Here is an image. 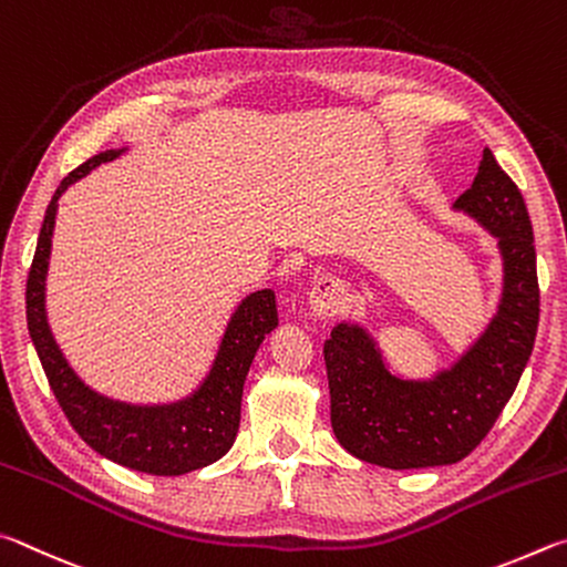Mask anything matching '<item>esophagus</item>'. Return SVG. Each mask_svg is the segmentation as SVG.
<instances>
[{"label":"esophagus","mask_w":567,"mask_h":567,"mask_svg":"<svg viewBox=\"0 0 567 567\" xmlns=\"http://www.w3.org/2000/svg\"><path fill=\"white\" fill-rule=\"evenodd\" d=\"M341 296H343V286L339 278H331L326 276L321 278L319 284L313 286L311 291V309L319 313V316H329V313H336L341 309Z\"/></svg>","instance_id":"esophagus-1"}]
</instances>
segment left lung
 I'll use <instances>...</instances> for the list:
<instances>
[{
  "label": "left lung",
  "mask_w": 567,
  "mask_h": 567,
  "mask_svg": "<svg viewBox=\"0 0 567 567\" xmlns=\"http://www.w3.org/2000/svg\"><path fill=\"white\" fill-rule=\"evenodd\" d=\"M455 208L498 238L505 264L498 313L473 349L433 381H403L385 371L359 326L339 323L323 343L333 433L365 463L405 471L463 461L498 421L530 359L540 316L533 226L491 148Z\"/></svg>",
  "instance_id": "obj_1"
}]
</instances>
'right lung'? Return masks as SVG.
Returning <instances> with one entry per match:
<instances>
[{"instance_id": "1", "label": "right lung", "mask_w": 567, "mask_h": 567, "mask_svg": "<svg viewBox=\"0 0 567 567\" xmlns=\"http://www.w3.org/2000/svg\"><path fill=\"white\" fill-rule=\"evenodd\" d=\"M118 152H102L69 172L47 206L42 231L27 278V326L47 381L59 405L96 453L132 471L152 475H184L212 465L231 449L241 421L246 373L264 336L278 326L271 289L246 296L228 321L221 349L194 395L172 405H128L109 401L76 379L54 341L44 311V278L52 251V231L59 196L94 166L112 162Z\"/></svg>"}]
</instances>
